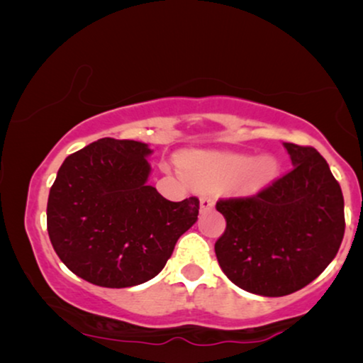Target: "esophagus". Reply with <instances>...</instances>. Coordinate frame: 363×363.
<instances>
[{
  "mask_svg": "<svg viewBox=\"0 0 363 363\" xmlns=\"http://www.w3.org/2000/svg\"><path fill=\"white\" fill-rule=\"evenodd\" d=\"M200 206H201V210L203 211H206V210H211L213 206H215V198L213 196H201V200H200Z\"/></svg>",
  "mask_w": 363,
  "mask_h": 363,
  "instance_id": "1",
  "label": "esophagus"
}]
</instances>
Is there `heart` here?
I'll use <instances>...</instances> for the list:
<instances>
[{
	"label": "heart",
	"instance_id": "b5f03b06",
	"mask_svg": "<svg viewBox=\"0 0 363 363\" xmlns=\"http://www.w3.org/2000/svg\"><path fill=\"white\" fill-rule=\"evenodd\" d=\"M185 177L195 186L206 188L241 178L246 186L255 188L269 183L277 173L272 157L252 158L242 153L191 152L182 160Z\"/></svg>",
	"mask_w": 363,
	"mask_h": 363
}]
</instances>
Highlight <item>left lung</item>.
<instances>
[{"label":"left lung","instance_id":"obj_1","mask_svg":"<svg viewBox=\"0 0 363 363\" xmlns=\"http://www.w3.org/2000/svg\"><path fill=\"white\" fill-rule=\"evenodd\" d=\"M292 168L252 196L216 203L226 230L215 252L228 279L252 294L281 297L320 276L345 231L344 196L314 147L284 143Z\"/></svg>","mask_w":363,"mask_h":363}]
</instances>
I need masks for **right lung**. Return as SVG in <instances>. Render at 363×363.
Wrapping results in <instances>:
<instances>
[{
  "label": "right lung",
  "instance_id": "right-lung-1",
  "mask_svg": "<svg viewBox=\"0 0 363 363\" xmlns=\"http://www.w3.org/2000/svg\"><path fill=\"white\" fill-rule=\"evenodd\" d=\"M152 150L101 138L69 155L48 200L54 251L74 274L101 287H132L165 267L200 200L170 201L147 185Z\"/></svg>",
  "mask_w": 363,
  "mask_h": 363
}]
</instances>
